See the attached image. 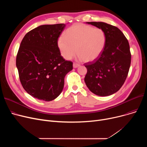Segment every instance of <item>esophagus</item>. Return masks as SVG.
Segmentation results:
<instances>
[{"mask_svg": "<svg viewBox=\"0 0 147 147\" xmlns=\"http://www.w3.org/2000/svg\"><path fill=\"white\" fill-rule=\"evenodd\" d=\"M79 66H80V65L78 64L75 63H73V68H78V67H79Z\"/></svg>", "mask_w": 147, "mask_h": 147, "instance_id": "esophagus-1", "label": "esophagus"}]
</instances>
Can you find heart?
<instances>
[{"label":"heart","instance_id":"obj_1","mask_svg":"<svg viewBox=\"0 0 147 147\" xmlns=\"http://www.w3.org/2000/svg\"><path fill=\"white\" fill-rule=\"evenodd\" d=\"M105 40V34L102 29L79 24L68 28L65 36L58 38V46L65 59H71L77 52L78 59L91 62L101 55Z\"/></svg>","mask_w":147,"mask_h":147}]
</instances>
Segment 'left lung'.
<instances>
[{
    "instance_id": "1",
    "label": "left lung",
    "mask_w": 147,
    "mask_h": 147,
    "mask_svg": "<svg viewBox=\"0 0 147 147\" xmlns=\"http://www.w3.org/2000/svg\"><path fill=\"white\" fill-rule=\"evenodd\" d=\"M102 29L105 34L104 48L98 58L84 65V82L94 94L105 96L117 92L124 84L131 63L128 40L117 27L103 22H86Z\"/></svg>"
}]
</instances>
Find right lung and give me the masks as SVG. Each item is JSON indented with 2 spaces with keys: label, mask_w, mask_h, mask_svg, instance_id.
Masks as SVG:
<instances>
[{
  "label": "right lung",
  "mask_w": 147,
  "mask_h": 147,
  "mask_svg": "<svg viewBox=\"0 0 147 147\" xmlns=\"http://www.w3.org/2000/svg\"><path fill=\"white\" fill-rule=\"evenodd\" d=\"M64 24L42 25L28 32L20 44L16 65L22 86L28 94L51 101L61 93L73 63L61 55L58 38Z\"/></svg>",
  "instance_id": "right-lung-1"
}]
</instances>
